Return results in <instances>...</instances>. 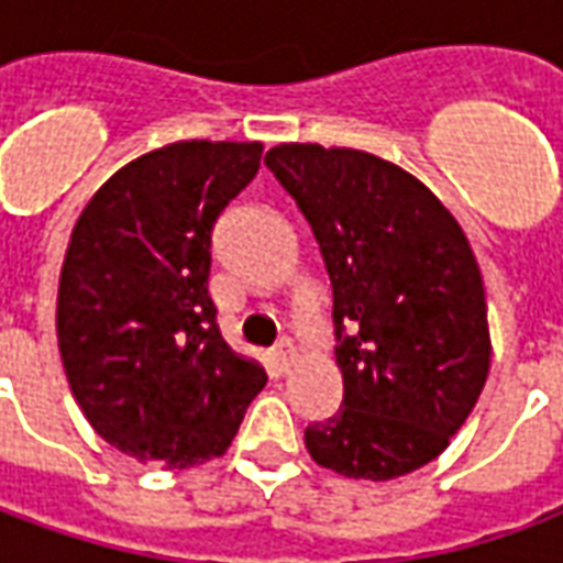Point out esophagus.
<instances>
[{"instance_id": "obj_1", "label": "esophagus", "mask_w": 563, "mask_h": 563, "mask_svg": "<svg viewBox=\"0 0 563 563\" xmlns=\"http://www.w3.org/2000/svg\"><path fill=\"white\" fill-rule=\"evenodd\" d=\"M295 358H298V353H295L292 341H280L274 346V362L280 365V371H289Z\"/></svg>"}]
</instances>
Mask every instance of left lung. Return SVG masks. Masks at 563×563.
I'll list each match as a JSON object with an SVG mask.
<instances>
[{
    "instance_id": "obj_1",
    "label": "left lung",
    "mask_w": 563,
    "mask_h": 563,
    "mask_svg": "<svg viewBox=\"0 0 563 563\" xmlns=\"http://www.w3.org/2000/svg\"><path fill=\"white\" fill-rule=\"evenodd\" d=\"M274 177L317 234L334 295L343 404L307 424L319 467L386 483L449 446L492 365L479 262L428 186L374 153L277 144Z\"/></svg>"
}]
</instances>
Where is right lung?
<instances>
[{
    "label": "right lung",
    "mask_w": 563,
    "mask_h": 563,
    "mask_svg": "<svg viewBox=\"0 0 563 563\" xmlns=\"http://www.w3.org/2000/svg\"><path fill=\"white\" fill-rule=\"evenodd\" d=\"M258 141H174L126 162L80 210L56 341L92 431L129 459L196 467L232 446L268 383L208 295L210 232L258 172Z\"/></svg>",
    "instance_id": "obj_1"
}]
</instances>
